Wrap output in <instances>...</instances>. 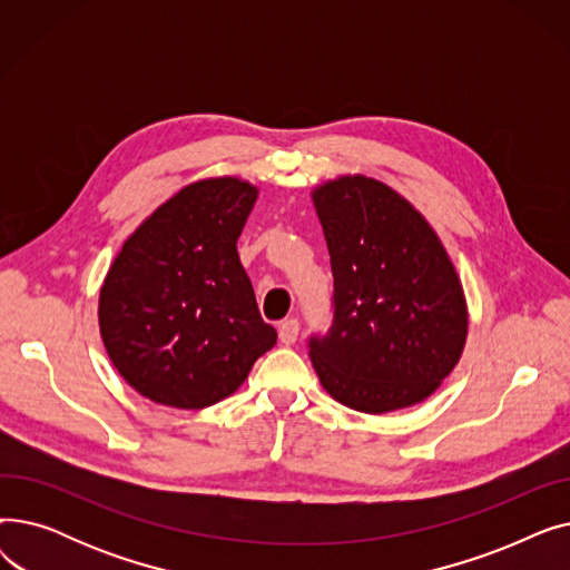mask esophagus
Segmentation results:
<instances>
[{
	"label": "esophagus",
	"instance_id": "esophagus-1",
	"mask_svg": "<svg viewBox=\"0 0 570 570\" xmlns=\"http://www.w3.org/2000/svg\"><path fill=\"white\" fill-rule=\"evenodd\" d=\"M297 333H301V323H297V318L282 321V325H279V340H282V344H286V346L295 344Z\"/></svg>",
	"mask_w": 570,
	"mask_h": 570
}]
</instances>
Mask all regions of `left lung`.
Segmentation results:
<instances>
[{
    "mask_svg": "<svg viewBox=\"0 0 570 570\" xmlns=\"http://www.w3.org/2000/svg\"><path fill=\"white\" fill-rule=\"evenodd\" d=\"M314 207L335 277L331 327L307 337L321 385L363 413L425 400L466 340L462 284L436 233L363 175L318 187Z\"/></svg>",
    "mask_w": 570,
    "mask_h": 570,
    "instance_id": "1",
    "label": "left lung"
}]
</instances>
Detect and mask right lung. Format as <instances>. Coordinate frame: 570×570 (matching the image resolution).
Masks as SVG:
<instances>
[{
    "mask_svg": "<svg viewBox=\"0 0 570 570\" xmlns=\"http://www.w3.org/2000/svg\"><path fill=\"white\" fill-rule=\"evenodd\" d=\"M254 200L235 177L203 179L166 200L115 258L99 295L101 337L147 400L215 404L277 344L235 247Z\"/></svg>",
    "mask_w": 570,
    "mask_h": 570,
    "instance_id": "add662e5",
    "label": "right lung"
}]
</instances>
